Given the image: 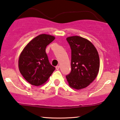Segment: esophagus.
<instances>
[{
	"instance_id": "obj_1",
	"label": "esophagus",
	"mask_w": 120,
	"mask_h": 120,
	"mask_svg": "<svg viewBox=\"0 0 120 120\" xmlns=\"http://www.w3.org/2000/svg\"><path fill=\"white\" fill-rule=\"evenodd\" d=\"M59 68H60V66H56V69L57 70H58L59 69Z\"/></svg>"
}]
</instances>
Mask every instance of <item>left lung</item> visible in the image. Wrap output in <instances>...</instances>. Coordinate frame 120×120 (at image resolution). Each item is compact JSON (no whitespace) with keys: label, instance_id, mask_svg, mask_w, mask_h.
Instances as JSON below:
<instances>
[{"label":"left lung","instance_id":"8db88e82","mask_svg":"<svg viewBox=\"0 0 120 120\" xmlns=\"http://www.w3.org/2000/svg\"><path fill=\"white\" fill-rule=\"evenodd\" d=\"M71 49V71L66 76L69 86L80 90L94 81L100 69L98 52L91 42L79 36L66 38Z\"/></svg>","mask_w":120,"mask_h":120}]
</instances>
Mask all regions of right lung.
Wrapping results in <instances>:
<instances>
[{
    "label": "right lung",
    "mask_w": 120,
    "mask_h": 120,
    "mask_svg": "<svg viewBox=\"0 0 120 120\" xmlns=\"http://www.w3.org/2000/svg\"><path fill=\"white\" fill-rule=\"evenodd\" d=\"M55 39L50 35L42 34L32 39L20 54L18 67L24 78L32 85H42L55 70L50 64L45 50Z\"/></svg>",
    "instance_id": "1"
}]
</instances>
